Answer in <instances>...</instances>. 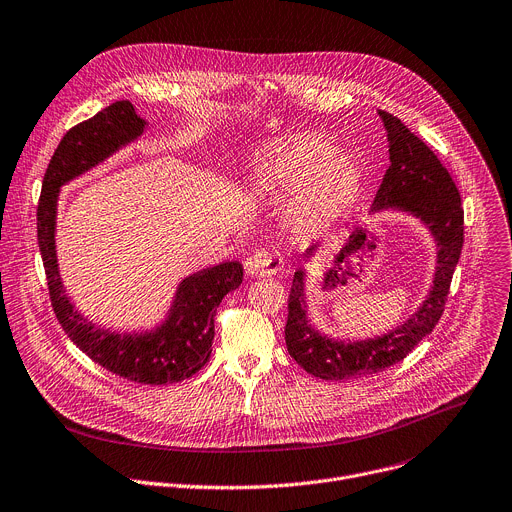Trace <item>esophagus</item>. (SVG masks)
I'll return each instance as SVG.
<instances>
[{"instance_id":"obj_1","label":"esophagus","mask_w":512,"mask_h":512,"mask_svg":"<svg viewBox=\"0 0 512 512\" xmlns=\"http://www.w3.org/2000/svg\"><path fill=\"white\" fill-rule=\"evenodd\" d=\"M245 269L249 275L257 277H273L284 271V257L275 251H257L245 261Z\"/></svg>"}]
</instances>
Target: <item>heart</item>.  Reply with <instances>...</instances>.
<instances>
[{
  "label": "heart",
  "mask_w": 512,
  "mask_h": 512,
  "mask_svg": "<svg viewBox=\"0 0 512 512\" xmlns=\"http://www.w3.org/2000/svg\"><path fill=\"white\" fill-rule=\"evenodd\" d=\"M263 190L296 198L298 214L312 224L343 216L361 190V171L329 138L306 134L275 147L257 171Z\"/></svg>",
  "instance_id": "1"
}]
</instances>
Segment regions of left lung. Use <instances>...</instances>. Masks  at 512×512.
<instances>
[{"mask_svg": "<svg viewBox=\"0 0 512 512\" xmlns=\"http://www.w3.org/2000/svg\"><path fill=\"white\" fill-rule=\"evenodd\" d=\"M380 116L388 130L390 167L371 208H398L421 218L429 226L439 247L435 284L421 310L400 329L380 339L337 343L310 329L304 310V271L298 269L288 298L286 345L294 361L320 380H349L378 374L402 361L431 335L445 310L451 277L463 247V208L449 171L400 118L384 110H380Z\"/></svg>", "mask_w": 512, "mask_h": 512, "instance_id": "left-lung-1", "label": "left lung"}]
</instances>
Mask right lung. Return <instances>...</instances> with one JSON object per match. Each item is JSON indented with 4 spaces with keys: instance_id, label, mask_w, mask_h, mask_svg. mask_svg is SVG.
I'll return each mask as SVG.
<instances>
[{
    "instance_id": "add662e5",
    "label": "right lung",
    "mask_w": 512,
    "mask_h": 512,
    "mask_svg": "<svg viewBox=\"0 0 512 512\" xmlns=\"http://www.w3.org/2000/svg\"><path fill=\"white\" fill-rule=\"evenodd\" d=\"M145 120L130 102H116L67 130L46 167L36 208V235L51 306L65 335L114 376L163 386L188 380L208 363L214 314L222 298L243 282V265L228 261L190 275L179 284L169 320L149 335H112L94 329L67 300L55 255V210L59 185L96 165L143 132Z\"/></svg>"
}]
</instances>
